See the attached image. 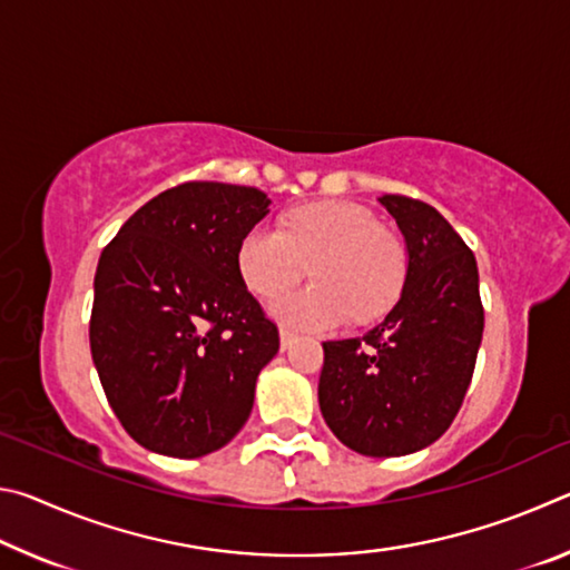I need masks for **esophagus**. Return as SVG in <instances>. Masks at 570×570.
Here are the masks:
<instances>
[{
	"instance_id": "obj_1",
	"label": "esophagus",
	"mask_w": 570,
	"mask_h": 570,
	"mask_svg": "<svg viewBox=\"0 0 570 570\" xmlns=\"http://www.w3.org/2000/svg\"><path fill=\"white\" fill-rule=\"evenodd\" d=\"M282 350H288V344H292L294 340H296V332H292V330H286V326H282Z\"/></svg>"
}]
</instances>
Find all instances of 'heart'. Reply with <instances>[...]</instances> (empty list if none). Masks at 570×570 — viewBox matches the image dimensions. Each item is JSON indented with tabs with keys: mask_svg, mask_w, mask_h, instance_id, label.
<instances>
[{
	"mask_svg": "<svg viewBox=\"0 0 570 570\" xmlns=\"http://www.w3.org/2000/svg\"><path fill=\"white\" fill-rule=\"evenodd\" d=\"M238 274L256 296H274L305 273L316 285L278 295L272 312L302 330H332L350 320L366 322L397 302L407 278V248L394 230L377 224L370 208L324 200L294 208L282 230L254 226L238 244Z\"/></svg>",
	"mask_w": 570,
	"mask_h": 570,
	"instance_id": "heart-1",
	"label": "heart"
}]
</instances>
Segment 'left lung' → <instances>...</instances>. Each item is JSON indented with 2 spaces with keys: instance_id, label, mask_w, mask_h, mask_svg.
Wrapping results in <instances>:
<instances>
[{
  "instance_id": "1",
  "label": "left lung",
  "mask_w": 570,
  "mask_h": 570,
  "mask_svg": "<svg viewBox=\"0 0 570 570\" xmlns=\"http://www.w3.org/2000/svg\"><path fill=\"white\" fill-rule=\"evenodd\" d=\"M407 240V278L380 326L324 342L320 407L346 448L370 458L417 452L445 432L475 372L482 342L478 264L435 208L382 196Z\"/></svg>"
}]
</instances>
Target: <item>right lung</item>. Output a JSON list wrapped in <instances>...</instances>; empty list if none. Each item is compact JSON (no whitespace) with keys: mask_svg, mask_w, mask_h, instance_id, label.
Here are the masks:
<instances>
[{"mask_svg":"<svg viewBox=\"0 0 570 570\" xmlns=\"http://www.w3.org/2000/svg\"><path fill=\"white\" fill-rule=\"evenodd\" d=\"M264 190L190 180L125 220L95 272L90 352L125 432L168 458L234 440L278 330L238 274Z\"/></svg>","mask_w":570,"mask_h":570,"instance_id":"1","label":"right lung"}]
</instances>
